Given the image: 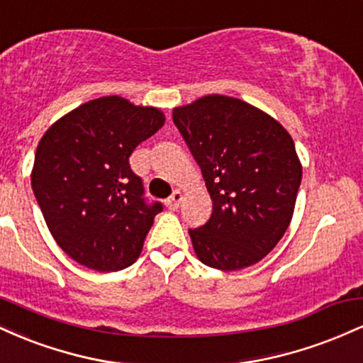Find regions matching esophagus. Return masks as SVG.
I'll list each match as a JSON object with an SVG mask.
<instances>
[{"label": "esophagus", "instance_id": "1", "mask_svg": "<svg viewBox=\"0 0 363 363\" xmlns=\"http://www.w3.org/2000/svg\"><path fill=\"white\" fill-rule=\"evenodd\" d=\"M184 199V194H182V191H174V194L170 196V198L165 201V206L169 208V210H177L179 205H181V201Z\"/></svg>", "mask_w": 363, "mask_h": 363}]
</instances>
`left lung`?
I'll return each mask as SVG.
<instances>
[{
	"instance_id": "8db88e82",
	"label": "left lung",
	"mask_w": 363,
	"mask_h": 363,
	"mask_svg": "<svg viewBox=\"0 0 363 363\" xmlns=\"http://www.w3.org/2000/svg\"><path fill=\"white\" fill-rule=\"evenodd\" d=\"M172 119L213 201L210 220L189 230L196 256L222 272L256 264L294 216L302 164L290 133L259 107L220 94L174 107Z\"/></svg>"
}]
</instances>
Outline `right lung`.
Listing matches in <instances>:
<instances>
[{"label": "right lung", "instance_id": "add662e5", "mask_svg": "<svg viewBox=\"0 0 363 363\" xmlns=\"http://www.w3.org/2000/svg\"><path fill=\"white\" fill-rule=\"evenodd\" d=\"M164 123L158 107L109 95L82 104L44 133L32 189L49 232L72 259L102 273L138 259L162 205L143 201L129 155Z\"/></svg>", "mask_w": 363, "mask_h": 363}]
</instances>
